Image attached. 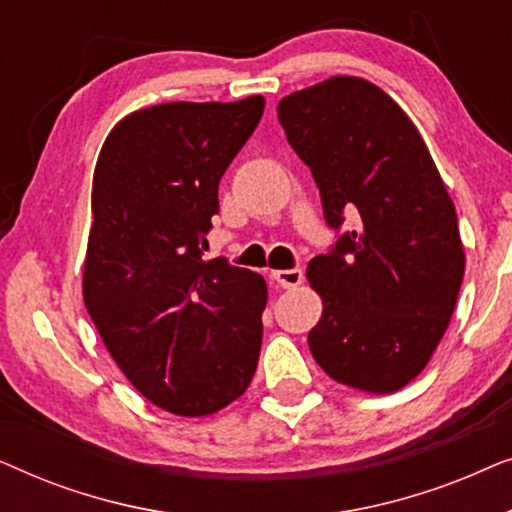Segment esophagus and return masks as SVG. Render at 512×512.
I'll return each mask as SVG.
<instances>
[{"mask_svg":"<svg viewBox=\"0 0 512 512\" xmlns=\"http://www.w3.org/2000/svg\"><path fill=\"white\" fill-rule=\"evenodd\" d=\"M272 279L282 286V289H296V286L303 282V270L291 268V270H275L272 272Z\"/></svg>","mask_w":512,"mask_h":512,"instance_id":"1","label":"esophagus"}]
</instances>
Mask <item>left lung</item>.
Listing matches in <instances>:
<instances>
[{"label": "left lung", "instance_id": "8db88e82", "mask_svg": "<svg viewBox=\"0 0 512 512\" xmlns=\"http://www.w3.org/2000/svg\"><path fill=\"white\" fill-rule=\"evenodd\" d=\"M277 114L338 233L307 265L324 300L310 352L335 382L391 394L422 373L457 305V212L424 139L375 83L333 76L284 97ZM345 213L352 231L339 230Z\"/></svg>", "mask_w": 512, "mask_h": 512}]
</instances>
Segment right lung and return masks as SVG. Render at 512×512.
I'll list each match as a JSON object with an SVG mask.
<instances>
[{
	"instance_id": "obj_1",
	"label": "right lung",
	"mask_w": 512,
	"mask_h": 512,
	"mask_svg": "<svg viewBox=\"0 0 512 512\" xmlns=\"http://www.w3.org/2000/svg\"><path fill=\"white\" fill-rule=\"evenodd\" d=\"M263 107L156 104L125 116L97 158L83 303L132 387L181 417L226 408L258 366L265 279L202 256L219 181Z\"/></svg>"
}]
</instances>
